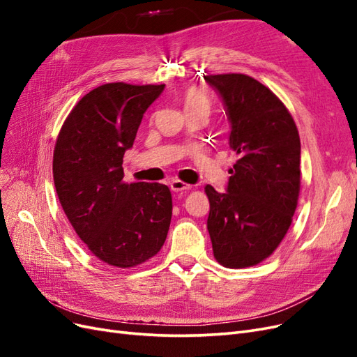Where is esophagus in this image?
Masks as SVG:
<instances>
[{"mask_svg":"<svg viewBox=\"0 0 357 357\" xmlns=\"http://www.w3.org/2000/svg\"><path fill=\"white\" fill-rule=\"evenodd\" d=\"M169 188H171L172 192H186V190H189L192 186H190V185H186V183H183V181H180V180H172V181L169 183Z\"/></svg>","mask_w":357,"mask_h":357,"instance_id":"34e87169","label":"esophagus"}]
</instances>
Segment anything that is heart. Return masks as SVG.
Returning <instances> with one entry per match:
<instances>
[{
	"mask_svg": "<svg viewBox=\"0 0 357 357\" xmlns=\"http://www.w3.org/2000/svg\"><path fill=\"white\" fill-rule=\"evenodd\" d=\"M208 102L205 96L198 91H188L185 95V110L207 109Z\"/></svg>",
	"mask_w": 357,
	"mask_h": 357,
	"instance_id": "obj_1",
	"label": "heart"
}]
</instances>
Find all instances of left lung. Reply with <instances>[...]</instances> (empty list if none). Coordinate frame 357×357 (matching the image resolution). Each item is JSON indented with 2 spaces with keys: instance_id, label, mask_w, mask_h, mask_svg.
<instances>
[{
  "instance_id": "left-lung-1",
  "label": "left lung",
  "mask_w": 357,
  "mask_h": 357,
  "mask_svg": "<svg viewBox=\"0 0 357 357\" xmlns=\"http://www.w3.org/2000/svg\"><path fill=\"white\" fill-rule=\"evenodd\" d=\"M222 100L236 162L226 192L205 186L213 253L226 268L262 262L282 243L299 197L301 142L283 102L244 74L204 75Z\"/></svg>"
}]
</instances>
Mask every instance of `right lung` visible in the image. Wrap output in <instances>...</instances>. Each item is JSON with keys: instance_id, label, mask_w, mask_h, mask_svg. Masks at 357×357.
I'll use <instances>...</instances> for the list:
<instances>
[{"instance_id": "1", "label": "right lung", "mask_w": 357, "mask_h": 357, "mask_svg": "<svg viewBox=\"0 0 357 357\" xmlns=\"http://www.w3.org/2000/svg\"><path fill=\"white\" fill-rule=\"evenodd\" d=\"M165 84L107 83L74 107L53 152V180L73 228L102 262L131 268L164 245L172 199L160 183H123V155Z\"/></svg>"}]
</instances>
